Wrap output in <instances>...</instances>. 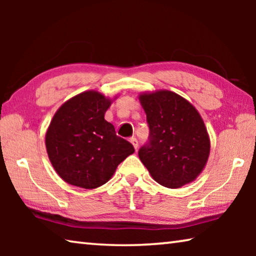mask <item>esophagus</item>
<instances>
[{
  "mask_svg": "<svg viewBox=\"0 0 256 256\" xmlns=\"http://www.w3.org/2000/svg\"><path fill=\"white\" fill-rule=\"evenodd\" d=\"M130 141H131V144H133V146H134V148H136V150H138V140H136V138H134V136H132L131 138H130Z\"/></svg>",
  "mask_w": 256,
  "mask_h": 256,
  "instance_id": "1",
  "label": "esophagus"
}]
</instances>
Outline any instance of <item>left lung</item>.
I'll list each match as a JSON object with an SVG mask.
<instances>
[{"label":"left lung","instance_id":"1","mask_svg":"<svg viewBox=\"0 0 256 256\" xmlns=\"http://www.w3.org/2000/svg\"><path fill=\"white\" fill-rule=\"evenodd\" d=\"M149 138L138 157L154 180L170 188L196 178L210 154V140L200 114L183 97L167 90L140 96Z\"/></svg>","mask_w":256,"mask_h":256}]
</instances>
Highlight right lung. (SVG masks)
I'll return each instance as SVG.
<instances>
[{
    "label": "right lung",
    "mask_w": 256,
    "mask_h": 256,
    "mask_svg": "<svg viewBox=\"0 0 256 256\" xmlns=\"http://www.w3.org/2000/svg\"><path fill=\"white\" fill-rule=\"evenodd\" d=\"M110 100L86 92L58 108L46 133V149L56 172L71 185L96 188L110 180L134 146L116 136L104 118Z\"/></svg>",
    "instance_id": "obj_1"
}]
</instances>
